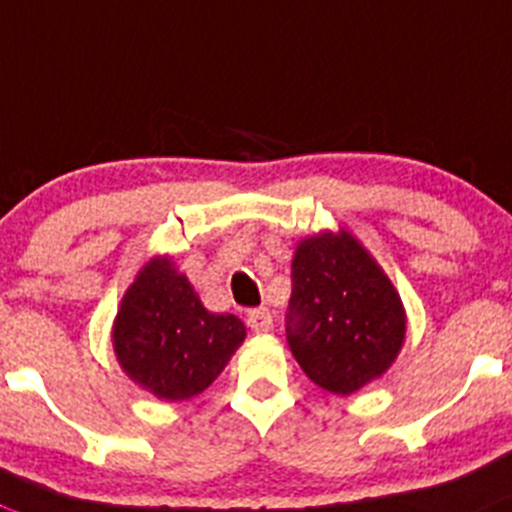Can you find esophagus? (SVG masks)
Instances as JSON below:
<instances>
[{"instance_id":"esophagus-1","label":"esophagus","mask_w":512,"mask_h":512,"mask_svg":"<svg viewBox=\"0 0 512 512\" xmlns=\"http://www.w3.org/2000/svg\"><path fill=\"white\" fill-rule=\"evenodd\" d=\"M246 324L251 326V332L266 334V332H271V326H274V316H271L269 309H253V311H248Z\"/></svg>"}]
</instances>
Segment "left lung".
<instances>
[{
    "instance_id": "left-lung-1",
    "label": "left lung",
    "mask_w": 512,
    "mask_h": 512,
    "mask_svg": "<svg viewBox=\"0 0 512 512\" xmlns=\"http://www.w3.org/2000/svg\"><path fill=\"white\" fill-rule=\"evenodd\" d=\"M405 332L397 289L347 228L299 241L286 339L311 382L342 397L354 394L392 367Z\"/></svg>"
}]
</instances>
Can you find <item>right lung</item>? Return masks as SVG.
Wrapping results in <instances>:
<instances>
[{
  "instance_id": "1",
  "label": "right lung",
  "mask_w": 512,
  "mask_h": 512,
  "mask_svg": "<svg viewBox=\"0 0 512 512\" xmlns=\"http://www.w3.org/2000/svg\"><path fill=\"white\" fill-rule=\"evenodd\" d=\"M246 339L233 314H211L168 256H153L120 301L113 349L123 372L158 399L201 394Z\"/></svg>"
}]
</instances>
